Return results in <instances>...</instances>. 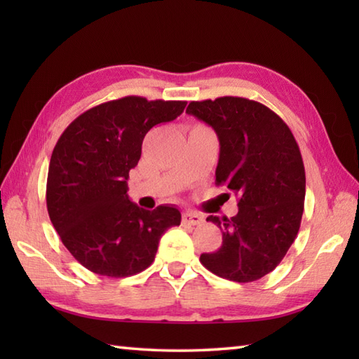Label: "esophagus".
<instances>
[{
    "mask_svg": "<svg viewBox=\"0 0 359 359\" xmlns=\"http://www.w3.org/2000/svg\"><path fill=\"white\" fill-rule=\"evenodd\" d=\"M182 222L187 225H201L203 222V217L201 215H197V212L187 211L184 212V216H182Z\"/></svg>",
    "mask_w": 359,
    "mask_h": 359,
    "instance_id": "1",
    "label": "esophagus"
}]
</instances>
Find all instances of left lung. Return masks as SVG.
<instances>
[{
	"instance_id": "8db88e82",
	"label": "left lung",
	"mask_w": 359,
	"mask_h": 359,
	"mask_svg": "<svg viewBox=\"0 0 359 359\" xmlns=\"http://www.w3.org/2000/svg\"><path fill=\"white\" fill-rule=\"evenodd\" d=\"M187 112L215 129L220 151L216 185L238 197V215L208 216L222 247L201 255L211 273L253 282L273 271L299 231L306 170L294 137L278 114L242 97L191 102Z\"/></svg>"
}]
</instances>
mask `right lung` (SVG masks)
Returning a JSON list of instances; mask_svg holds the SVG:
<instances>
[{"label": "right lung", "mask_w": 359, "mask_h": 359, "mask_svg": "<svg viewBox=\"0 0 359 359\" xmlns=\"http://www.w3.org/2000/svg\"><path fill=\"white\" fill-rule=\"evenodd\" d=\"M187 102L129 95L83 112L53 148L46 203L69 253L93 273L133 276L152 264L162 234L180 225V211H148L129 201V170L139 163L152 126L177 118Z\"/></svg>", "instance_id": "add662e5"}]
</instances>
